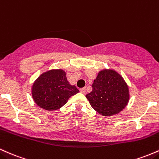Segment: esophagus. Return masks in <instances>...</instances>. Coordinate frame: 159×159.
Returning <instances> with one entry per match:
<instances>
[{"instance_id": "1", "label": "esophagus", "mask_w": 159, "mask_h": 159, "mask_svg": "<svg viewBox=\"0 0 159 159\" xmlns=\"http://www.w3.org/2000/svg\"><path fill=\"white\" fill-rule=\"evenodd\" d=\"M80 92H81V93H83L85 94V92H86V88H82L80 89Z\"/></svg>"}]
</instances>
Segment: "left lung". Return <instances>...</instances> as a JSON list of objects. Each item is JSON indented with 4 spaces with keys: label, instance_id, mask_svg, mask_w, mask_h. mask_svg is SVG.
Segmentation results:
<instances>
[{
    "label": "left lung",
    "instance_id": "obj_1",
    "mask_svg": "<svg viewBox=\"0 0 159 159\" xmlns=\"http://www.w3.org/2000/svg\"><path fill=\"white\" fill-rule=\"evenodd\" d=\"M95 111L103 116H112L122 111L130 100L128 85L116 70H100L92 84V91L85 95Z\"/></svg>",
    "mask_w": 159,
    "mask_h": 159
}]
</instances>
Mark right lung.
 I'll use <instances>...</instances> for the list:
<instances>
[{
	"mask_svg": "<svg viewBox=\"0 0 159 159\" xmlns=\"http://www.w3.org/2000/svg\"><path fill=\"white\" fill-rule=\"evenodd\" d=\"M80 91L67 81L63 69H51L41 74L34 82L31 94L37 106L46 110H57Z\"/></svg>",
	"mask_w": 159,
	"mask_h": 159,
	"instance_id": "add662e5",
	"label": "right lung"
}]
</instances>
